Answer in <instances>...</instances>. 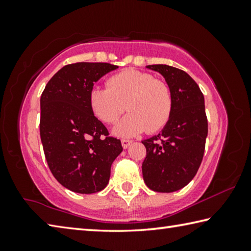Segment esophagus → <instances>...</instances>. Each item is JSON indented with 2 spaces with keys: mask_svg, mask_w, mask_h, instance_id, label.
Here are the masks:
<instances>
[{
  "mask_svg": "<svg viewBox=\"0 0 251 251\" xmlns=\"http://www.w3.org/2000/svg\"><path fill=\"white\" fill-rule=\"evenodd\" d=\"M131 144V141H129V139H122V146L123 148H127Z\"/></svg>",
  "mask_w": 251,
  "mask_h": 251,
  "instance_id": "1",
  "label": "esophagus"
}]
</instances>
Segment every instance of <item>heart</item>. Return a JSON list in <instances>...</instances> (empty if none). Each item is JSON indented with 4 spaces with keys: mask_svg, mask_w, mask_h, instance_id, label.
Wrapping results in <instances>:
<instances>
[{
    "mask_svg": "<svg viewBox=\"0 0 251 251\" xmlns=\"http://www.w3.org/2000/svg\"><path fill=\"white\" fill-rule=\"evenodd\" d=\"M107 87H95L90 94L94 115L106 124H114L129 110L114 131L120 136H133L147 130L155 133L171 118L174 100L169 85L154 75L136 70H125L110 76Z\"/></svg>",
    "mask_w": 251,
    "mask_h": 251,
    "instance_id": "obj_1",
    "label": "heart"
}]
</instances>
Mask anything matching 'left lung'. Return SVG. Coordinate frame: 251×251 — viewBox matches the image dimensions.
<instances>
[{"label": "left lung", "instance_id": "left-lung-1", "mask_svg": "<svg viewBox=\"0 0 251 251\" xmlns=\"http://www.w3.org/2000/svg\"><path fill=\"white\" fill-rule=\"evenodd\" d=\"M146 67L164 76L174 106L161 133L142 142L146 147L143 177L154 192L173 193L188 184L201 164L208 134L205 100L186 72L164 64Z\"/></svg>", "mask_w": 251, "mask_h": 251}]
</instances>
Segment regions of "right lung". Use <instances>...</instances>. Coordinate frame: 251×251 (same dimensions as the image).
Masks as SVG:
<instances>
[{
    "mask_svg": "<svg viewBox=\"0 0 251 251\" xmlns=\"http://www.w3.org/2000/svg\"><path fill=\"white\" fill-rule=\"evenodd\" d=\"M109 63L79 62L62 67L41 96L40 134L53 176L74 193L93 194L107 186L110 167L123 151L90 106L101 76L116 70Z\"/></svg>",
    "mask_w": 251,
    "mask_h": 251,
    "instance_id": "obj_1",
    "label": "right lung"
}]
</instances>
